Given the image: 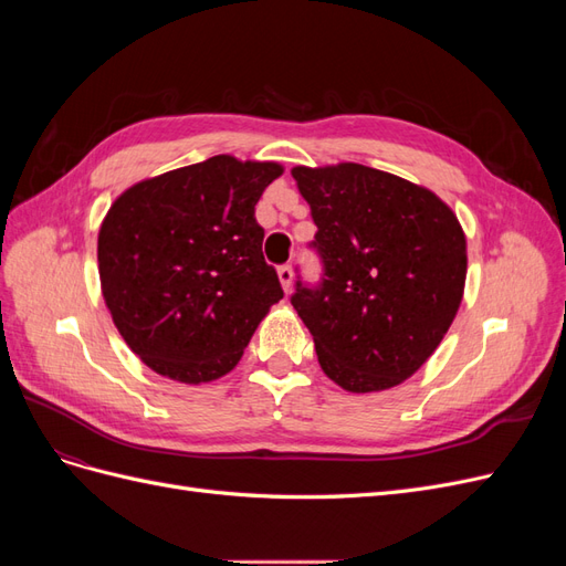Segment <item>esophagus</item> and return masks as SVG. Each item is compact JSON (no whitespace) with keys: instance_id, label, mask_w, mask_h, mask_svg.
<instances>
[{"instance_id":"34e87169","label":"esophagus","mask_w":566,"mask_h":566,"mask_svg":"<svg viewBox=\"0 0 566 566\" xmlns=\"http://www.w3.org/2000/svg\"><path fill=\"white\" fill-rule=\"evenodd\" d=\"M293 266H287V264H283V266H279V281H281V285H283V290L285 293H290V287H293Z\"/></svg>"}]
</instances>
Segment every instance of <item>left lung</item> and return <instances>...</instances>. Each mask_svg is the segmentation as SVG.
<instances>
[{"instance_id": "8db88e82", "label": "left lung", "mask_w": 566, "mask_h": 566, "mask_svg": "<svg viewBox=\"0 0 566 566\" xmlns=\"http://www.w3.org/2000/svg\"><path fill=\"white\" fill-rule=\"evenodd\" d=\"M318 227L323 281L293 306L328 378L354 394L408 380L458 314L468 241L430 188L358 163L293 167Z\"/></svg>"}]
</instances>
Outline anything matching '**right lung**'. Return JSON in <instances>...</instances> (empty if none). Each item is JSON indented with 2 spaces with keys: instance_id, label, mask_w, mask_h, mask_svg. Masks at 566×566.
<instances>
[{
  "instance_id": "add662e5",
  "label": "right lung",
  "mask_w": 566,
  "mask_h": 566,
  "mask_svg": "<svg viewBox=\"0 0 566 566\" xmlns=\"http://www.w3.org/2000/svg\"><path fill=\"white\" fill-rule=\"evenodd\" d=\"M279 163L214 156L129 186L98 231L101 293L127 347L163 378L202 385L241 361L283 297L254 205Z\"/></svg>"
}]
</instances>
